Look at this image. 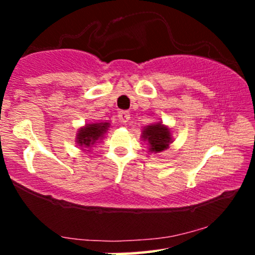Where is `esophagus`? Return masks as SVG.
<instances>
[{"label": "esophagus", "mask_w": 255, "mask_h": 255, "mask_svg": "<svg viewBox=\"0 0 255 255\" xmlns=\"http://www.w3.org/2000/svg\"><path fill=\"white\" fill-rule=\"evenodd\" d=\"M129 119H130L129 111L122 110V111H120V113H119V120H120V122H122V124H126V122H128V121H129Z\"/></svg>", "instance_id": "1"}]
</instances>
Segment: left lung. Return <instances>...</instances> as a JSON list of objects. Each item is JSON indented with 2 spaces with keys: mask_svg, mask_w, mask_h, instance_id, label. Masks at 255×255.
Here are the masks:
<instances>
[{
  "mask_svg": "<svg viewBox=\"0 0 255 255\" xmlns=\"http://www.w3.org/2000/svg\"><path fill=\"white\" fill-rule=\"evenodd\" d=\"M142 137L147 140L150 144V150L152 152H160L169 147L171 141L170 130L165 126L157 124L146 127L142 131Z\"/></svg>",
  "mask_w": 255,
  "mask_h": 255,
  "instance_id": "8db88e82",
  "label": "left lung"
}]
</instances>
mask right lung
<instances>
[{
  "label": "right lung",
  "instance_id": "obj_1",
  "mask_svg": "<svg viewBox=\"0 0 255 255\" xmlns=\"http://www.w3.org/2000/svg\"><path fill=\"white\" fill-rule=\"evenodd\" d=\"M109 124H93L87 125L86 127L81 128L78 133V144L84 147H90L96 141L102 137V135L107 131Z\"/></svg>",
  "mask_w": 255,
  "mask_h": 255
}]
</instances>
